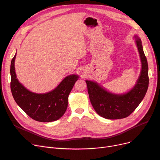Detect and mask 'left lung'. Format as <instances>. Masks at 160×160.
I'll list each match as a JSON object with an SVG mask.
<instances>
[{
	"label": "left lung",
	"instance_id": "obj_1",
	"mask_svg": "<svg viewBox=\"0 0 160 160\" xmlns=\"http://www.w3.org/2000/svg\"><path fill=\"white\" fill-rule=\"evenodd\" d=\"M142 67L136 84L128 93L117 95L107 91L97 82L86 80L91 103L96 112L105 119H119L129 116L145 97L148 87V67L141 40L135 36Z\"/></svg>",
	"mask_w": 160,
	"mask_h": 160
}]
</instances>
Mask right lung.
I'll return each instance as SVG.
<instances>
[{
	"label": "right lung",
	"instance_id": "add662e5",
	"mask_svg": "<svg viewBox=\"0 0 160 160\" xmlns=\"http://www.w3.org/2000/svg\"><path fill=\"white\" fill-rule=\"evenodd\" d=\"M10 66V88L16 103L33 120L52 122L59 119L65 113L68 105V97L78 76H67L54 90L43 94L34 93L25 88L18 81L15 71V59Z\"/></svg>",
	"mask_w": 160,
	"mask_h": 160
}]
</instances>
